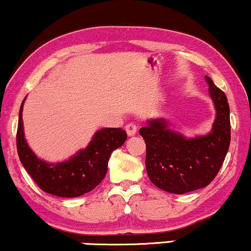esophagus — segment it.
Instances as JSON below:
<instances>
[{
  "label": "esophagus",
  "mask_w": 251,
  "mask_h": 251,
  "mask_svg": "<svg viewBox=\"0 0 251 251\" xmlns=\"http://www.w3.org/2000/svg\"><path fill=\"white\" fill-rule=\"evenodd\" d=\"M126 131L128 136H134L137 132V126L135 123H129V125L126 126Z\"/></svg>",
  "instance_id": "34e87169"
}]
</instances>
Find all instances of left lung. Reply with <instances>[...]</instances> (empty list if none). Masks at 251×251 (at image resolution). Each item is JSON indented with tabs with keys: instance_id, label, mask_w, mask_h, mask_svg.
I'll return each instance as SVG.
<instances>
[{
	"instance_id": "1",
	"label": "left lung",
	"mask_w": 251,
	"mask_h": 251,
	"mask_svg": "<svg viewBox=\"0 0 251 251\" xmlns=\"http://www.w3.org/2000/svg\"><path fill=\"white\" fill-rule=\"evenodd\" d=\"M206 81L216 110L209 134L186 138L170 129L164 119L149 120L140 129L147 144L148 176L160 190L184 194L206 187L224 164L230 144L229 104L209 76Z\"/></svg>"
}]
</instances>
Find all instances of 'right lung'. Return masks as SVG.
I'll return each mask as SVG.
<instances>
[{
	"label": "right lung",
	"mask_w": 251,
	"mask_h": 251,
	"mask_svg": "<svg viewBox=\"0 0 251 251\" xmlns=\"http://www.w3.org/2000/svg\"><path fill=\"white\" fill-rule=\"evenodd\" d=\"M24 99L21 104L17 128V152L22 165L40 190L61 198H75L94 190L106 177L108 160L126 140L121 128H103L95 132L89 144L70 159L48 163L39 159L27 145L23 130Z\"/></svg>",
	"instance_id": "obj_1"
}]
</instances>
